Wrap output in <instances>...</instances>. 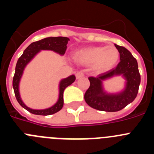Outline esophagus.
I'll use <instances>...</instances> for the list:
<instances>
[{
    "instance_id": "34e87169",
    "label": "esophagus",
    "mask_w": 154,
    "mask_h": 154,
    "mask_svg": "<svg viewBox=\"0 0 154 154\" xmlns=\"http://www.w3.org/2000/svg\"><path fill=\"white\" fill-rule=\"evenodd\" d=\"M84 75H85V74H84L83 72L82 71H79V72L76 73V79H81L82 77H84Z\"/></svg>"
}]
</instances>
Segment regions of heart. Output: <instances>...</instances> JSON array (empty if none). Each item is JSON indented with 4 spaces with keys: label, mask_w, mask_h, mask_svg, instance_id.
I'll list each match as a JSON object with an SVG mask.
<instances>
[{
    "label": "heart",
    "mask_w": 154,
    "mask_h": 154,
    "mask_svg": "<svg viewBox=\"0 0 154 154\" xmlns=\"http://www.w3.org/2000/svg\"><path fill=\"white\" fill-rule=\"evenodd\" d=\"M119 51L115 46H96L82 48L73 55L75 61L85 65H92L97 70L106 71L112 68L119 59Z\"/></svg>",
    "instance_id": "b5f03b06"
}]
</instances>
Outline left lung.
Listing matches in <instances>:
<instances>
[{
  "label": "left lung",
  "instance_id": "8db88e82",
  "mask_svg": "<svg viewBox=\"0 0 154 154\" xmlns=\"http://www.w3.org/2000/svg\"><path fill=\"white\" fill-rule=\"evenodd\" d=\"M119 53L120 62L115 69L95 77H89L90 85L85 92V100L92 108L106 112H117L136 99L140 84L137 61L130 51L115 45ZM122 74L126 79V89L119 94H107L102 89L101 81L114 75Z\"/></svg>",
  "mask_w": 154,
  "mask_h": 154
}]
</instances>
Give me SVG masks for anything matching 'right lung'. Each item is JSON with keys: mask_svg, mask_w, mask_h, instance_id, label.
<instances>
[{"mask_svg": "<svg viewBox=\"0 0 154 154\" xmlns=\"http://www.w3.org/2000/svg\"><path fill=\"white\" fill-rule=\"evenodd\" d=\"M69 41V38L66 37H49V38H45L44 39L38 41V42H32L26 49L24 50L22 55L18 58L17 64H16L15 73L13 77L14 91V95H15V97L19 104L31 113L35 114V115L48 116L52 115L62 109L64 104V90L66 87L74 82L75 80V76L71 75L61 81L60 84H59V98H58V102L53 106L48 109H32L28 108L24 104L20 97V94H19V82H20L21 77L23 74L24 67L41 50H51V51H55L60 55H64L66 51V48H67V44Z\"/></svg>", "mask_w": 154, "mask_h": 154, "instance_id": "1", "label": "right lung"}]
</instances>
